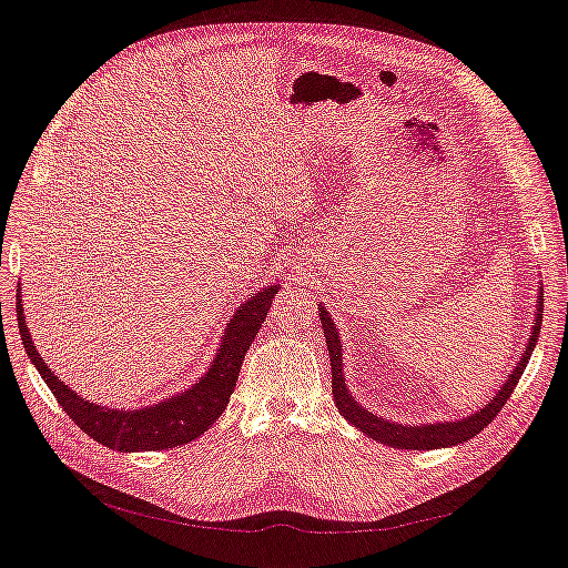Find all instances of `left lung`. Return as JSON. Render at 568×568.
Instances as JSON below:
<instances>
[{
  "instance_id": "left-lung-1",
  "label": "left lung",
  "mask_w": 568,
  "mask_h": 568,
  "mask_svg": "<svg viewBox=\"0 0 568 568\" xmlns=\"http://www.w3.org/2000/svg\"><path fill=\"white\" fill-rule=\"evenodd\" d=\"M540 320H544V302L538 300V311H536V320L531 325V338L527 343V348L523 353V359L517 362L515 372L508 376V381L504 383V387L499 389L497 397H491V402L480 408L478 413L464 417V420L457 423H436V425H420V427H404L397 423H389L385 417H378L374 413L364 410L355 399L353 394L345 387V378H343V364H341V341H338V332L332 323V317L325 308H320V323H323L325 329V338H327V351H329V359H332V392H334V402L338 413L348 420L351 425H355L359 432H364L368 438H374L378 443H385V446L392 448H402V450H434V448H450L457 446V443H466L468 438H474L476 434H480L495 417L499 415V410L504 408V404L510 399V394L520 381V376L525 374V368L529 364L531 351L538 341V332H540Z\"/></svg>"
}]
</instances>
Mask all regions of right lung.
<instances>
[{"label": "right lung", "mask_w": 568, "mask_h": 568, "mask_svg": "<svg viewBox=\"0 0 568 568\" xmlns=\"http://www.w3.org/2000/svg\"><path fill=\"white\" fill-rule=\"evenodd\" d=\"M276 294L278 285H271L239 306L230 320L223 345H220L211 368L200 383L162 404L139 410H113L97 406L69 389L37 353V345L30 338L28 320L22 315L20 290L16 294V313L24 351H28L43 383L51 387L53 397L71 420L106 448L120 453H141L183 446V443L202 436L223 415L230 404V394L236 387L243 357L255 341Z\"/></svg>", "instance_id": "add662e5"}]
</instances>
